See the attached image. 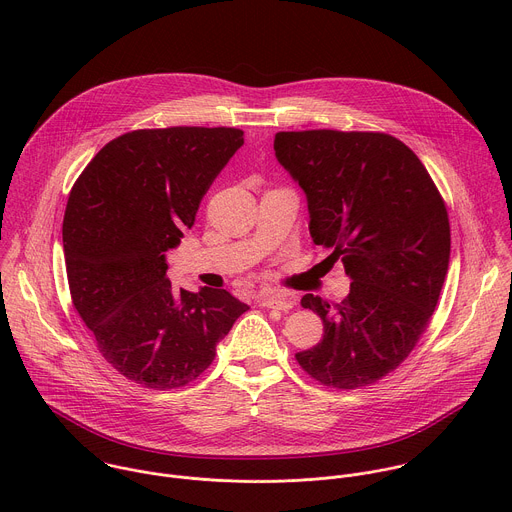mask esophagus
I'll use <instances>...</instances> for the list:
<instances>
[{"mask_svg":"<svg viewBox=\"0 0 512 512\" xmlns=\"http://www.w3.org/2000/svg\"><path fill=\"white\" fill-rule=\"evenodd\" d=\"M296 300L294 296L285 294V291H273V289H267V291H261L259 294V306L263 308H275V310H291L294 308Z\"/></svg>","mask_w":512,"mask_h":512,"instance_id":"1","label":"esophagus"}]
</instances>
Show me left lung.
<instances>
[{
  "mask_svg": "<svg viewBox=\"0 0 512 512\" xmlns=\"http://www.w3.org/2000/svg\"><path fill=\"white\" fill-rule=\"evenodd\" d=\"M273 150L306 192L314 243L332 249L352 279L340 304L302 298L324 336L296 360L324 387L377 383L409 356L440 300L450 263L446 202L389 133L279 131Z\"/></svg>",
  "mask_w": 512,
  "mask_h": 512,
  "instance_id": "8db88e82",
  "label": "left lung"
}]
</instances>
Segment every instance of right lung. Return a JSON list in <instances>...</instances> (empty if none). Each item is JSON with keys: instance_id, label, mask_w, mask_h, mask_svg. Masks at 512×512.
Instances as JSON below:
<instances>
[{"instance_id": "right-lung-1", "label": "right lung", "mask_w": 512, "mask_h": 512, "mask_svg": "<svg viewBox=\"0 0 512 512\" xmlns=\"http://www.w3.org/2000/svg\"><path fill=\"white\" fill-rule=\"evenodd\" d=\"M243 145L235 127L135 129L111 139L70 190L62 221L75 310L125 379L154 391L198 379L249 310L227 289H174L166 251Z\"/></svg>"}]
</instances>
